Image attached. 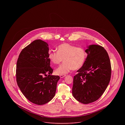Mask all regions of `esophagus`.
<instances>
[{
  "label": "esophagus",
  "mask_w": 125,
  "mask_h": 125,
  "mask_svg": "<svg viewBox=\"0 0 125 125\" xmlns=\"http://www.w3.org/2000/svg\"><path fill=\"white\" fill-rule=\"evenodd\" d=\"M65 76H66V75H65V74H61V75H60V77L61 78H64V77H65Z\"/></svg>",
  "instance_id": "34e87169"
}]
</instances>
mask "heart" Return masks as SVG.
Listing matches in <instances>:
<instances>
[{"instance_id":"b5f03b06","label":"heart","mask_w":125,"mask_h":125,"mask_svg":"<svg viewBox=\"0 0 125 125\" xmlns=\"http://www.w3.org/2000/svg\"><path fill=\"white\" fill-rule=\"evenodd\" d=\"M87 55L84 48L63 43L57 47V52H49L48 58L55 65H59L63 60L64 61L56 70V74L61 75L68 73L73 69L76 70L81 68L85 62Z\"/></svg>"}]
</instances>
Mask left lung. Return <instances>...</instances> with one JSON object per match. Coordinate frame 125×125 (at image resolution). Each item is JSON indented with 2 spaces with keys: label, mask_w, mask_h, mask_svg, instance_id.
<instances>
[{
  "label": "left lung",
  "mask_w": 125,
  "mask_h": 125,
  "mask_svg": "<svg viewBox=\"0 0 125 125\" xmlns=\"http://www.w3.org/2000/svg\"><path fill=\"white\" fill-rule=\"evenodd\" d=\"M83 66L74 77L72 94L80 102L88 104L98 100L110 81L111 66L106 50L101 46L91 45Z\"/></svg>",
  "instance_id": "8db88e82"
}]
</instances>
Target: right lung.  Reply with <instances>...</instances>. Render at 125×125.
Segmentation results:
<instances>
[{
  "instance_id": "obj_1",
  "label": "right lung",
  "mask_w": 125,
  "mask_h": 125,
  "mask_svg": "<svg viewBox=\"0 0 125 125\" xmlns=\"http://www.w3.org/2000/svg\"><path fill=\"white\" fill-rule=\"evenodd\" d=\"M47 42L34 41L21 51L17 62L18 85L30 101L37 105L44 104L54 97L60 79L59 76L51 75L53 70L50 66Z\"/></svg>"
}]
</instances>
